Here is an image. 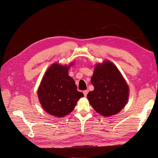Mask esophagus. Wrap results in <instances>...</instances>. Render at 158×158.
<instances>
[{
  "label": "esophagus",
  "instance_id": "esophagus-1",
  "mask_svg": "<svg viewBox=\"0 0 158 158\" xmlns=\"http://www.w3.org/2000/svg\"><path fill=\"white\" fill-rule=\"evenodd\" d=\"M88 92H89V91H88V90H85V91H83L84 95L85 96H87V94H88Z\"/></svg>",
  "mask_w": 158,
  "mask_h": 158
}]
</instances>
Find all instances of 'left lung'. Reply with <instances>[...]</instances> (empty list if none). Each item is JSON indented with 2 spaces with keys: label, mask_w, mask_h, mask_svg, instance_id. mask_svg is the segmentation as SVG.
<instances>
[{
  "label": "left lung",
  "mask_w": 158,
  "mask_h": 158,
  "mask_svg": "<svg viewBox=\"0 0 158 158\" xmlns=\"http://www.w3.org/2000/svg\"><path fill=\"white\" fill-rule=\"evenodd\" d=\"M94 88L87 98L94 110L105 117L118 113L127 104L128 87L118 69L108 61L98 64L91 81Z\"/></svg>",
  "instance_id": "left-lung-1"
}]
</instances>
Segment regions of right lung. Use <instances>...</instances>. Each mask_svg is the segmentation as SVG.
Wrapping results in <instances>:
<instances>
[{
    "mask_svg": "<svg viewBox=\"0 0 158 158\" xmlns=\"http://www.w3.org/2000/svg\"><path fill=\"white\" fill-rule=\"evenodd\" d=\"M70 66L52 65L46 72L38 90L42 107L51 115L65 116L84 96L83 93L77 90L74 81L68 74Z\"/></svg>",
    "mask_w": 158,
    "mask_h": 158,
    "instance_id": "add662e5",
    "label": "right lung"
}]
</instances>
